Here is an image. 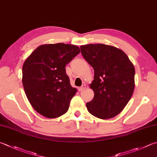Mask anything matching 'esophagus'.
<instances>
[{
    "instance_id": "34e87169",
    "label": "esophagus",
    "mask_w": 157,
    "mask_h": 157,
    "mask_svg": "<svg viewBox=\"0 0 157 157\" xmlns=\"http://www.w3.org/2000/svg\"><path fill=\"white\" fill-rule=\"evenodd\" d=\"M85 88H86V86H85V85H82L81 87H80L78 88V91H83Z\"/></svg>"
}]
</instances>
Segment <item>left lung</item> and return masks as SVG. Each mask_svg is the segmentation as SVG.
<instances>
[{
    "label": "left lung",
    "mask_w": 157,
    "mask_h": 157,
    "mask_svg": "<svg viewBox=\"0 0 157 157\" xmlns=\"http://www.w3.org/2000/svg\"><path fill=\"white\" fill-rule=\"evenodd\" d=\"M82 57L94 70L90 85L94 92L86 103L88 111L100 119L119 114L131 98L135 89V67L125 52L102 44L81 46Z\"/></svg>",
    "instance_id": "1"
}]
</instances>
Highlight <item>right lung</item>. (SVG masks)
Wrapping results in <instances>:
<instances>
[{
	"label": "right lung",
	"mask_w": 157,
	"mask_h": 157,
	"mask_svg": "<svg viewBox=\"0 0 157 157\" xmlns=\"http://www.w3.org/2000/svg\"><path fill=\"white\" fill-rule=\"evenodd\" d=\"M77 46L43 44L22 66V84L29 102L37 113L55 118L66 113L77 90L71 86L66 65L79 54Z\"/></svg>",
	"instance_id": "add662e5"
}]
</instances>
